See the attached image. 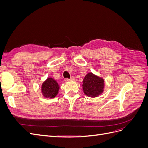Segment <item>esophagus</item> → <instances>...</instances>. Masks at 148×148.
I'll use <instances>...</instances> for the list:
<instances>
[{"label":"esophagus","instance_id":"34e87169","mask_svg":"<svg viewBox=\"0 0 148 148\" xmlns=\"http://www.w3.org/2000/svg\"><path fill=\"white\" fill-rule=\"evenodd\" d=\"M75 80V78L74 77H71L70 79H69V78H66V79H65V82H70V81H74Z\"/></svg>","mask_w":148,"mask_h":148}]
</instances>
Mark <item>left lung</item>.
I'll use <instances>...</instances> for the list:
<instances>
[{"label":"left lung","mask_w":148,"mask_h":148,"mask_svg":"<svg viewBox=\"0 0 148 148\" xmlns=\"http://www.w3.org/2000/svg\"><path fill=\"white\" fill-rule=\"evenodd\" d=\"M104 82L102 78L98 77L92 73H89L83 81L84 93L89 97H97L104 91Z\"/></svg>","instance_id":"obj_1"}]
</instances>
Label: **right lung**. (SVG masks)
<instances>
[{
  "instance_id": "obj_1",
  "label": "right lung",
  "mask_w": 148,
  "mask_h": 148,
  "mask_svg": "<svg viewBox=\"0 0 148 148\" xmlns=\"http://www.w3.org/2000/svg\"><path fill=\"white\" fill-rule=\"evenodd\" d=\"M59 86L56 81L51 78H48L44 82L41 87L43 96L47 98H53L57 95Z\"/></svg>"
}]
</instances>
